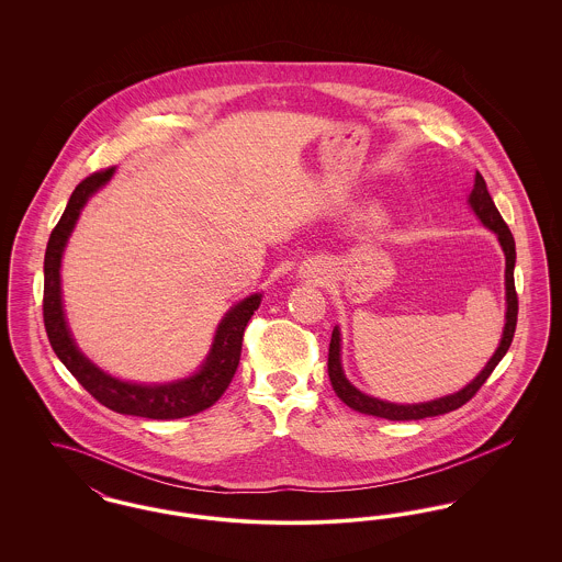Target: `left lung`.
Instances as JSON below:
<instances>
[{"instance_id": "obj_1", "label": "left lung", "mask_w": 562, "mask_h": 562, "mask_svg": "<svg viewBox=\"0 0 562 562\" xmlns=\"http://www.w3.org/2000/svg\"><path fill=\"white\" fill-rule=\"evenodd\" d=\"M470 204L474 209V213L479 214L482 223L493 229L499 238V244L506 252V296H508V312H506V328H504V337L497 351L493 353V358L486 362V367L482 369V373L465 385L461 392H457L453 396H445L438 401L424 402V404H394V402L376 401L367 394H362L360 390H356L341 369V360H339V349H341V337H339V328H333V337H330V346H328V376L333 383L335 394L341 401L348 404L349 408L358 411V413H367L374 417H383L390 422H411V419H426V417H436V415H445L451 413L454 408L463 406L465 402L472 401L476 396V392L481 390L482 383L491 376L495 371V367L499 364V360L506 356L512 339H514V330H516V321H518V294L514 286V263H516V246L514 238L509 232L506 221L502 218V214L497 211L493 198L486 191V183L482 179V175L476 172L474 177V189L470 193Z\"/></svg>"}]
</instances>
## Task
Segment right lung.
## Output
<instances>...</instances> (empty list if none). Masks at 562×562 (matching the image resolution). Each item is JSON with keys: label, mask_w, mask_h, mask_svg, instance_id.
Returning <instances> with one entry per match:
<instances>
[{"label": "right lung", "mask_w": 562, "mask_h": 562, "mask_svg": "<svg viewBox=\"0 0 562 562\" xmlns=\"http://www.w3.org/2000/svg\"><path fill=\"white\" fill-rule=\"evenodd\" d=\"M113 168H105L86 177L74 189L69 204L50 234L44 257V326L54 353L81 383V387L103 406L122 415H136L147 419H181L195 415L221 398L240 362L241 337L246 324L261 303V294L240 301L218 324L213 349L202 371L179 383L140 385L126 383L97 369L80 349L76 348L60 301V257L67 238L80 216L83 204L99 188L111 179Z\"/></svg>", "instance_id": "obj_1"}]
</instances>
